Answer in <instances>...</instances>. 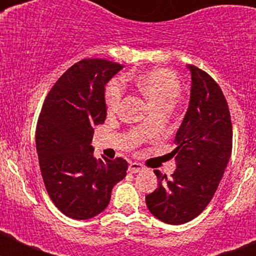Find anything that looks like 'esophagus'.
<instances>
[{
  "mask_svg": "<svg viewBox=\"0 0 256 256\" xmlns=\"http://www.w3.org/2000/svg\"><path fill=\"white\" fill-rule=\"evenodd\" d=\"M144 170V165L140 164V162H130V173H140V172Z\"/></svg>",
  "mask_w": 256,
  "mask_h": 256,
  "instance_id": "esophagus-1",
  "label": "esophagus"
}]
</instances>
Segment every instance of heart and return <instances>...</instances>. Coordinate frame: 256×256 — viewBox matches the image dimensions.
Instances as JSON below:
<instances>
[{
  "instance_id": "obj_1",
  "label": "heart",
  "mask_w": 256,
  "mask_h": 256,
  "mask_svg": "<svg viewBox=\"0 0 256 256\" xmlns=\"http://www.w3.org/2000/svg\"><path fill=\"white\" fill-rule=\"evenodd\" d=\"M134 83L144 98L155 108L172 106L180 92V84L176 74L166 69H154L136 76ZM123 98L120 80L112 79L105 88V105L110 114L119 110ZM150 124V120L146 122Z\"/></svg>"
}]
</instances>
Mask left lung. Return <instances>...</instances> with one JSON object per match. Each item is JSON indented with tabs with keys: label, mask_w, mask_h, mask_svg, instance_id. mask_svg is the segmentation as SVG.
Returning <instances> with one entry per match:
<instances>
[{
	"label": "left lung",
	"mask_w": 256,
	"mask_h": 256,
	"mask_svg": "<svg viewBox=\"0 0 256 256\" xmlns=\"http://www.w3.org/2000/svg\"><path fill=\"white\" fill-rule=\"evenodd\" d=\"M191 94L187 112L172 151L177 168L172 177L154 170L159 186L146 196L154 216L183 224L208 206L224 174L232 152V123L220 87L204 70L187 65Z\"/></svg>",
	"instance_id": "1"
}]
</instances>
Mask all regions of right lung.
Returning a JSON list of instances; mask_svg holds the SVG:
<instances>
[{
    "instance_id": "obj_1",
    "label": "right lung",
    "mask_w": 256,
    "mask_h": 256,
    "mask_svg": "<svg viewBox=\"0 0 256 256\" xmlns=\"http://www.w3.org/2000/svg\"><path fill=\"white\" fill-rule=\"evenodd\" d=\"M120 64L84 58L65 72L47 94L36 130L40 168L52 202L69 218L90 219L106 209L112 190L126 176L122 158L97 160L94 126L106 119L105 86Z\"/></svg>"
}]
</instances>
